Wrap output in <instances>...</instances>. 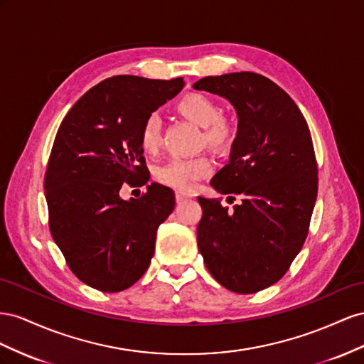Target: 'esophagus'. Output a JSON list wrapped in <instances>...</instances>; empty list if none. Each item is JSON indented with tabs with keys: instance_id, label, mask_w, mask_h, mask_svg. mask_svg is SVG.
<instances>
[{
	"instance_id": "34e87169",
	"label": "esophagus",
	"mask_w": 364,
	"mask_h": 364,
	"mask_svg": "<svg viewBox=\"0 0 364 364\" xmlns=\"http://www.w3.org/2000/svg\"><path fill=\"white\" fill-rule=\"evenodd\" d=\"M191 198H192L191 195L183 193V192H176V195H175L176 203H184V201H188V200H191Z\"/></svg>"
}]
</instances>
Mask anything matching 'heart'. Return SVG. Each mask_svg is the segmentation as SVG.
Listing matches in <instances>:
<instances>
[{
  "label": "heart",
  "mask_w": 364,
  "mask_h": 364,
  "mask_svg": "<svg viewBox=\"0 0 364 364\" xmlns=\"http://www.w3.org/2000/svg\"><path fill=\"white\" fill-rule=\"evenodd\" d=\"M183 116L204 128L203 141L215 151H227L232 148L236 139V124L232 119L221 116V107L201 92H191L178 102ZM140 143L144 151L155 152L161 144V119L159 114H151L143 122L140 131ZM212 171L210 160L207 157L195 159H171L159 171V178L178 191H191L195 183Z\"/></svg>",
  "instance_id": "b5f03b06"
}]
</instances>
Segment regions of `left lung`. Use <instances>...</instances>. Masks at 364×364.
<instances>
[{
  "mask_svg": "<svg viewBox=\"0 0 364 364\" xmlns=\"http://www.w3.org/2000/svg\"><path fill=\"white\" fill-rule=\"evenodd\" d=\"M193 88L223 96L236 109L230 160L210 184L242 198L228 210L220 200L198 196L200 253L216 282L233 293H257L288 272L306 240L317 198L309 128L294 100L256 73L207 76Z\"/></svg>",
  "mask_w": 364,
  "mask_h": 364,
  "instance_id": "obj_1",
  "label": "left lung"
}]
</instances>
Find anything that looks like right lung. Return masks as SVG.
<instances>
[{
    "instance_id": "add662e5",
    "label": "right lung",
    "mask_w": 364,
    "mask_h": 364,
    "mask_svg": "<svg viewBox=\"0 0 364 364\" xmlns=\"http://www.w3.org/2000/svg\"><path fill=\"white\" fill-rule=\"evenodd\" d=\"M183 87V77L105 79L58 129L44 180L50 232L71 272L99 291L137 282L151 264L159 225L173 210V191L163 184L151 183L128 201L119 192L123 183H148L143 122Z\"/></svg>"
}]
</instances>
